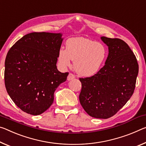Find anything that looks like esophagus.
I'll return each instance as SVG.
<instances>
[{
  "mask_svg": "<svg viewBox=\"0 0 146 146\" xmlns=\"http://www.w3.org/2000/svg\"><path fill=\"white\" fill-rule=\"evenodd\" d=\"M75 78V75H73L72 73H69V75L68 76V78H67V79H68V81H69V80H71L74 79V78Z\"/></svg>",
  "mask_w": 146,
  "mask_h": 146,
  "instance_id": "obj_1",
  "label": "esophagus"
}]
</instances>
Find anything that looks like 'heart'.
Segmentation results:
<instances>
[{
    "label": "heart",
    "mask_w": 146,
    "mask_h": 146,
    "mask_svg": "<svg viewBox=\"0 0 146 146\" xmlns=\"http://www.w3.org/2000/svg\"><path fill=\"white\" fill-rule=\"evenodd\" d=\"M66 47L58 51L59 64L65 68L73 61L76 73L82 77H90L98 73L107 57V50L103 43L84 37L69 38Z\"/></svg>",
    "instance_id": "heart-1"
}]
</instances>
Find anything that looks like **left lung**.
I'll list each match as a JSON object with an SVG mask.
<instances>
[{
    "label": "left lung",
    "instance_id": "obj_1",
    "mask_svg": "<svg viewBox=\"0 0 146 146\" xmlns=\"http://www.w3.org/2000/svg\"><path fill=\"white\" fill-rule=\"evenodd\" d=\"M108 48L105 65L91 77L80 78L79 101L90 116L107 119L116 114L129 100L135 88L138 64L124 41L101 37Z\"/></svg>",
    "mask_w": 146,
    "mask_h": 146
}]
</instances>
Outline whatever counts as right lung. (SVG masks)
Returning a JSON list of instances; mask_svg holds the SVG:
<instances>
[{"mask_svg": "<svg viewBox=\"0 0 146 146\" xmlns=\"http://www.w3.org/2000/svg\"><path fill=\"white\" fill-rule=\"evenodd\" d=\"M62 33L32 32L18 40L5 60L4 81L7 92L25 112L37 115L47 110L54 93L68 73L58 70V54Z\"/></svg>", "mask_w": 146, "mask_h": 146, "instance_id": "right-lung-1", "label": "right lung"}]
</instances>
